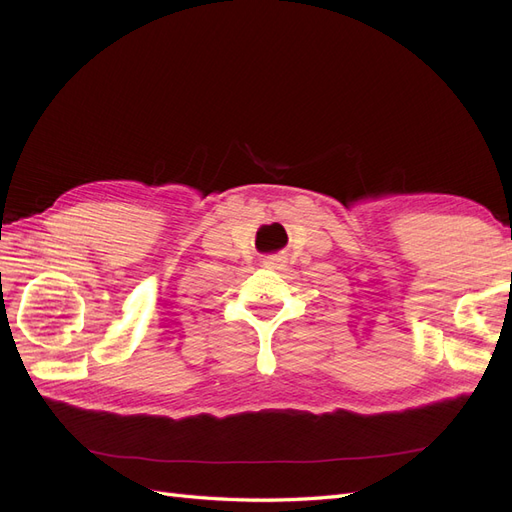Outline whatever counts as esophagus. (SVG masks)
I'll return each mask as SVG.
<instances>
[{"mask_svg":"<svg viewBox=\"0 0 512 512\" xmlns=\"http://www.w3.org/2000/svg\"><path fill=\"white\" fill-rule=\"evenodd\" d=\"M262 265L267 269H284L286 267V258L284 256H269L262 260Z\"/></svg>","mask_w":512,"mask_h":512,"instance_id":"1","label":"esophagus"}]
</instances>
